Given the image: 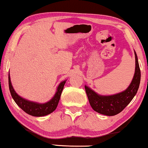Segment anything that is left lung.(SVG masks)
Returning a JSON list of instances; mask_svg holds the SVG:
<instances>
[{
    "label": "left lung",
    "instance_id": "left-lung-1",
    "mask_svg": "<svg viewBox=\"0 0 148 148\" xmlns=\"http://www.w3.org/2000/svg\"><path fill=\"white\" fill-rule=\"evenodd\" d=\"M135 53L136 69L133 80L126 90L111 96H101L90 88L85 86L90 106L94 111L101 114L112 116L118 114L126 107L136 95L140 81V70L138 58Z\"/></svg>",
    "mask_w": 148,
    "mask_h": 148
}]
</instances>
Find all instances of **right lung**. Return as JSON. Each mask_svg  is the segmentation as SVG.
<instances>
[{"label": "right lung", "mask_w": 148, "mask_h": 148, "mask_svg": "<svg viewBox=\"0 0 148 148\" xmlns=\"http://www.w3.org/2000/svg\"><path fill=\"white\" fill-rule=\"evenodd\" d=\"M8 81H9L10 93L16 104L26 113L36 117L45 116V115L50 114L55 111L56 108H57L58 104L61 93H62L64 85L66 82V81H62V83H60V84L58 87L56 93L51 100L45 103H38L28 101V100L23 99L21 97L18 96L14 91V90L13 89L11 81H10V75H8Z\"/></svg>", "instance_id": "obj_1"}]
</instances>
